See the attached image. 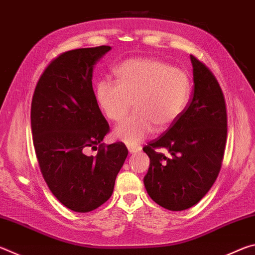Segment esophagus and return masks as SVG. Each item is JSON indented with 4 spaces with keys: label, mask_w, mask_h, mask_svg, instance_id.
<instances>
[{
    "label": "esophagus",
    "mask_w": 255,
    "mask_h": 255,
    "mask_svg": "<svg viewBox=\"0 0 255 255\" xmlns=\"http://www.w3.org/2000/svg\"><path fill=\"white\" fill-rule=\"evenodd\" d=\"M127 147H128V150H129V153H130V154L136 153V152H138V150L141 149L140 146H138V145H128Z\"/></svg>",
    "instance_id": "esophagus-1"
}]
</instances>
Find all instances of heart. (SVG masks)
I'll use <instances>...</instances> for the list:
<instances>
[{
  "label": "heart",
  "instance_id": "1",
  "mask_svg": "<svg viewBox=\"0 0 255 255\" xmlns=\"http://www.w3.org/2000/svg\"><path fill=\"white\" fill-rule=\"evenodd\" d=\"M116 82L100 81L96 98L102 114L119 123L131 108L132 115L114 130L116 139L137 144L148 133L170 128L188 105L191 81L184 70L156 58L125 60L115 68Z\"/></svg>",
  "mask_w": 255,
  "mask_h": 255
}]
</instances>
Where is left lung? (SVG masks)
<instances>
[{"instance_id": "8db88e82", "label": "left lung", "mask_w": 255, "mask_h": 255, "mask_svg": "<svg viewBox=\"0 0 255 255\" xmlns=\"http://www.w3.org/2000/svg\"><path fill=\"white\" fill-rule=\"evenodd\" d=\"M193 94L183 114L143 150L149 157L146 191L161 207L180 211L198 204L221 171L227 137L224 93L208 67L190 55ZM165 148L167 155L157 152Z\"/></svg>"}]
</instances>
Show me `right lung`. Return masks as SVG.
Masks as SVG:
<instances>
[{
    "instance_id": "obj_1",
    "label": "right lung",
    "mask_w": 255,
    "mask_h": 255,
    "mask_svg": "<svg viewBox=\"0 0 255 255\" xmlns=\"http://www.w3.org/2000/svg\"><path fill=\"white\" fill-rule=\"evenodd\" d=\"M110 46L60 54L38 80L31 102V131L41 174L53 195L76 213L109 199L128 149L101 141L110 128L92 88L93 65ZM91 148L96 157L86 154Z\"/></svg>"
}]
</instances>
